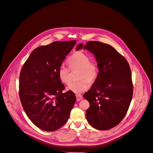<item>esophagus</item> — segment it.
I'll use <instances>...</instances> for the list:
<instances>
[{
	"label": "esophagus",
	"mask_w": 153,
	"mask_h": 153,
	"mask_svg": "<svg viewBox=\"0 0 153 153\" xmlns=\"http://www.w3.org/2000/svg\"><path fill=\"white\" fill-rule=\"evenodd\" d=\"M76 101H80V100H82L83 99V97L81 94H76Z\"/></svg>",
	"instance_id": "34e87169"
}]
</instances>
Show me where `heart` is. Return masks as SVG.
I'll return each instance as SVG.
<instances>
[{
	"label": "heart",
	"mask_w": 153,
	"mask_h": 153,
	"mask_svg": "<svg viewBox=\"0 0 153 153\" xmlns=\"http://www.w3.org/2000/svg\"><path fill=\"white\" fill-rule=\"evenodd\" d=\"M90 61V57L82 52H76L68 59V62L71 69H80L78 78L80 80L71 82L66 87L67 91L79 94L89 89L90 82L94 81L98 74V66ZM57 75L60 81L64 84H68L70 82V69L64 64L59 66Z\"/></svg>",
	"instance_id": "obj_1"
}]
</instances>
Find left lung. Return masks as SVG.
<instances>
[{
	"label": "left lung",
	"mask_w": 153,
	"mask_h": 153,
	"mask_svg": "<svg viewBox=\"0 0 153 153\" xmlns=\"http://www.w3.org/2000/svg\"><path fill=\"white\" fill-rule=\"evenodd\" d=\"M94 55L98 74L91 89L84 94L89 102L86 118L92 127L107 130L126 115L133 96L131 70L126 59L110 45L89 41L77 45Z\"/></svg>",
	"instance_id": "1"
}]
</instances>
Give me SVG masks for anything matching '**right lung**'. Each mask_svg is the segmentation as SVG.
I'll return each mask as SVG.
<instances>
[{"label": "right lung", "mask_w": 153, "mask_h": 153, "mask_svg": "<svg viewBox=\"0 0 153 153\" xmlns=\"http://www.w3.org/2000/svg\"><path fill=\"white\" fill-rule=\"evenodd\" d=\"M76 42L55 41L34 49L21 70L19 95L22 106L32 123L42 130L53 131L61 128L75 105V94L62 92L65 87L57 71Z\"/></svg>", "instance_id": "add662e5"}]
</instances>
